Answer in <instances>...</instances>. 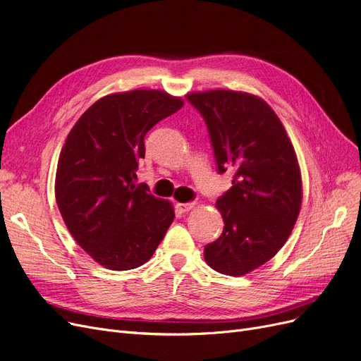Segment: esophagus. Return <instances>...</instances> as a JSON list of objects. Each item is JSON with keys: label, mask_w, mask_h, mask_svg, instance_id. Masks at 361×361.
I'll list each match as a JSON object with an SVG mask.
<instances>
[{"label": "esophagus", "mask_w": 361, "mask_h": 361, "mask_svg": "<svg viewBox=\"0 0 361 361\" xmlns=\"http://www.w3.org/2000/svg\"><path fill=\"white\" fill-rule=\"evenodd\" d=\"M176 206H178V209L180 212H188V211H191L192 207H194V203L192 202L191 203H178Z\"/></svg>", "instance_id": "esophagus-1"}]
</instances>
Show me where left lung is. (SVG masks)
<instances>
[{
	"mask_svg": "<svg viewBox=\"0 0 361 361\" xmlns=\"http://www.w3.org/2000/svg\"><path fill=\"white\" fill-rule=\"evenodd\" d=\"M185 97L207 126L218 173H235L216 200L223 233L204 247V260L221 274L244 276L277 255L297 221L302 199L297 155L260 97L232 90Z\"/></svg>",
	"mask_w": 361,
	"mask_h": 361,
	"instance_id": "8db88e82",
	"label": "left lung"
}]
</instances>
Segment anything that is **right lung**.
<instances>
[{
  "label": "right lung",
  "mask_w": 361,
  "mask_h": 361,
  "mask_svg": "<svg viewBox=\"0 0 361 361\" xmlns=\"http://www.w3.org/2000/svg\"><path fill=\"white\" fill-rule=\"evenodd\" d=\"M182 105L159 90L114 93L71 129L59 158L56 200L75 241L105 268L146 264L174 220L171 203L135 179L146 134Z\"/></svg>",
  "instance_id": "1"
}]
</instances>
